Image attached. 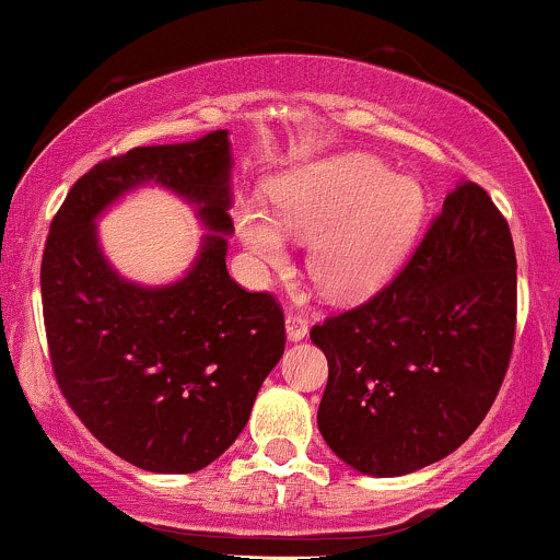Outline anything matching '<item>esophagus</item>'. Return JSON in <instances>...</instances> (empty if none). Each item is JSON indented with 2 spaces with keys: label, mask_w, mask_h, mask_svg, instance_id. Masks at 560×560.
Masks as SVG:
<instances>
[{
  "label": "esophagus",
  "mask_w": 560,
  "mask_h": 560,
  "mask_svg": "<svg viewBox=\"0 0 560 560\" xmlns=\"http://www.w3.org/2000/svg\"><path fill=\"white\" fill-rule=\"evenodd\" d=\"M287 335H290V340H303L308 335V319L298 314H287Z\"/></svg>",
  "instance_id": "esophagus-1"
}]
</instances>
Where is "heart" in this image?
I'll list each match as a JSON object with an SVG mask.
<instances>
[{
  "label": "heart",
  "mask_w": 560,
  "mask_h": 560,
  "mask_svg": "<svg viewBox=\"0 0 560 560\" xmlns=\"http://www.w3.org/2000/svg\"><path fill=\"white\" fill-rule=\"evenodd\" d=\"M273 219L311 238L308 273L327 295L349 298L386 279L421 222L419 185L368 155H335L279 176L268 187ZM238 233L265 265L284 262L279 228L257 206L235 214Z\"/></svg>",
  "instance_id": "obj_1"
}]
</instances>
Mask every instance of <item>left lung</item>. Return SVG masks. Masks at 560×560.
<instances>
[{
	"instance_id": "left-lung-1",
	"label": "left lung",
	"mask_w": 560,
	"mask_h": 560,
	"mask_svg": "<svg viewBox=\"0 0 560 560\" xmlns=\"http://www.w3.org/2000/svg\"><path fill=\"white\" fill-rule=\"evenodd\" d=\"M515 270L508 220L464 182L384 290L311 327L329 364L316 421L335 456L397 478L480 427L513 357Z\"/></svg>"
}]
</instances>
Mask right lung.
I'll return each instance as SVG.
<instances>
[{
    "label": "right lung",
    "instance_id": "add662e5",
    "mask_svg": "<svg viewBox=\"0 0 560 560\" xmlns=\"http://www.w3.org/2000/svg\"><path fill=\"white\" fill-rule=\"evenodd\" d=\"M155 180L199 203L212 231L168 288L120 280L92 220L126 189ZM231 144L133 147L82 174L47 233L39 284L52 375L102 445L147 472H198L246 427L265 375L284 354V311L225 268L233 233Z\"/></svg>",
    "mask_w": 560,
    "mask_h": 560
}]
</instances>
